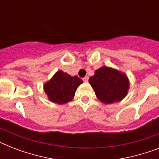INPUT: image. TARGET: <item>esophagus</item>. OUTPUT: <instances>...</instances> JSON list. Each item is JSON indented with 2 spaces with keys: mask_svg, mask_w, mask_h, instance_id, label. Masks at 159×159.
I'll return each instance as SVG.
<instances>
[{
  "mask_svg": "<svg viewBox=\"0 0 159 159\" xmlns=\"http://www.w3.org/2000/svg\"><path fill=\"white\" fill-rule=\"evenodd\" d=\"M83 81H84V82H87V81H88V77H87V76H86V77H83Z\"/></svg>",
  "mask_w": 159,
  "mask_h": 159,
  "instance_id": "esophagus-1",
  "label": "esophagus"
}]
</instances>
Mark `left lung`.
Listing matches in <instances>:
<instances>
[{"mask_svg":"<svg viewBox=\"0 0 159 159\" xmlns=\"http://www.w3.org/2000/svg\"><path fill=\"white\" fill-rule=\"evenodd\" d=\"M89 83L98 99L105 104L120 102L128 93L129 82L127 76L118 70L109 67L96 70Z\"/></svg>","mask_w":159,"mask_h":159,"instance_id":"obj_1","label":"left lung"}]
</instances>
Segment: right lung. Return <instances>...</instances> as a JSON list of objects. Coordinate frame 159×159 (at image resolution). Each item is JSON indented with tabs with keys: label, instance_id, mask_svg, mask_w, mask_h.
I'll use <instances>...</instances> for the list:
<instances>
[{
	"label": "right lung",
	"instance_id": "add662e5",
	"mask_svg": "<svg viewBox=\"0 0 159 159\" xmlns=\"http://www.w3.org/2000/svg\"><path fill=\"white\" fill-rule=\"evenodd\" d=\"M82 82L83 81L77 76L72 77L59 70L44 83L43 89L50 102L66 104L73 99L76 90Z\"/></svg>",
	"mask_w": 159,
	"mask_h": 159
}]
</instances>
